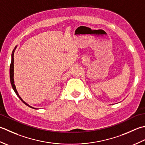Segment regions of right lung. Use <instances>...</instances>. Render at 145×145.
<instances>
[{"mask_svg": "<svg viewBox=\"0 0 145 145\" xmlns=\"http://www.w3.org/2000/svg\"><path fill=\"white\" fill-rule=\"evenodd\" d=\"M16 48H17V47H15V48H14V49L13 50V51H12V60H11L10 65V83H11V85H12V87L14 91H15V93H16V94H17V96L19 97L20 99L21 100V101H22L24 103V104H25L26 105H27V106H29V107L32 108H34L31 107V106L28 105L27 104V103H25L24 101H23V100L21 99V97H20L19 96V94H18V93H17V90H16V86H15L14 81V54L15 49H16Z\"/></svg>", "mask_w": 145, "mask_h": 145, "instance_id": "right-lung-1", "label": "right lung"}]
</instances>
